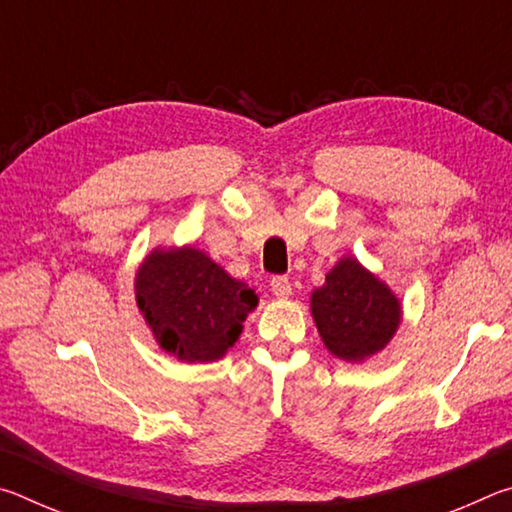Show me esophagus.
<instances>
[{
	"instance_id": "1",
	"label": "esophagus",
	"mask_w": 512,
	"mask_h": 512,
	"mask_svg": "<svg viewBox=\"0 0 512 512\" xmlns=\"http://www.w3.org/2000/svg\"><path fill=\"white\" fill-rule=\"evenodd\" d=\"M271 291H273V296H275V298L287 300V298L291 296V282H289V277H284V275H275L273 280H271Z\"/></svg>"
}]
</instances>
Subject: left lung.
Returning <instances> with one entry per match:
<instances>
[{"label": "left lung", "instance_id": "left-lung-1", "mask_svg": "<svg viewBox=\"0 0 512 512\" xmlns=\"http://www.w3.org/2000/svg\"><path fill=\"white\" fill-rule=\"evenodd\" d=\"M311 316L325 348L343 361H366L391 343L402 320V305L388 284L343 257L311 293Z\"/></svg>", "mask_w": 512, "mask_h": 512}]
</instances>
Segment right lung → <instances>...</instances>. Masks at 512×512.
Wrapping results in <instances>:
<instances>
[{
  "mask_svg": "<svg viewBox=\"0 0 512 512\" xmlns=\"http://www.w3.org/2000/svg\"><path fill=\"white\" fill-rule=\"evenodd\" d=\"M135 300L155 343L187 363L221 359L257 307L248 284L194 246L151 250L137 268Z\"/></svg>",
  "mask_w": 512,
  "mask_h": 512,
  "instance_id": "add662e5",
  "label": "right lung"
}]
</instances>
